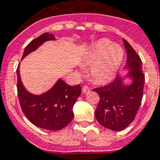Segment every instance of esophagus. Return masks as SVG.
<instances>
[{
  "instance_id": "obj_1",
  "label": "esophagus",
  "mask_w": 160,
  "mask_h": 160,
  "mask_svg": "<svg viewBox=\"0 0 160 160\" xmlns=\"http://www.w3.org/2000/svg\"><path fill=\"white\" fill-rule=\"evenodd\" d=\"M89 91H90V88L88 87H87V86H84V87H82V92H83V93H88Z\"/></svg>"
}]
</instances>
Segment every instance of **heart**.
Returning <instances> with one entry per match:
<instances>
[{
	"label": "heart",
	"instance_id": "heart-1",
	"mask_svg": "<svg viewBox=\"0 0 160 160\" xmlns=\"http://www.w3.org/2000/svg\"><path fill=\"white\" fill-rule=\"evenodd\" d=\"M124 56L123 49L118 43H111L108 39H101L92 46L85 58V64L90 65L92 80L104 83L116 75Z\"/></svg>",
	"mask_w": 160,
	"mask_h": 160
}]
</instances>
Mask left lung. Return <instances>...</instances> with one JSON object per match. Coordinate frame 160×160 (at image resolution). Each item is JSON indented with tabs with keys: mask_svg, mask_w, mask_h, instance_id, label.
<instances>
[{
	"mask_svg": "<svg viewBox=\"0 0 160 160\" xmlns=\"http://www.w3.org/2000/svg\"><path fill=\"white\" fill-rule=\"evenodd\" d=\"M127 51L126 68L124 77L129 78V85L123 84V76H118L111 83L93 89L99 95V103L95 111V117L99 123L114 131H121L134 120L140 108L143 95L145 75L142 62L133 47L123 39Z\"/></svg>",
	"mask_w": 160,
	"mask_h": 160,
	"instance_id": "left-lung-1",
	"label": "left lung"
}]
</instances>
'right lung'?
Here are the masks:
<instances>
[{"label": "right lung", "instance_id": "add662e5", "mask_svg": "<svg viewBox=\"0 0 160 160\" xmlns=\"http://www.w3.org/2000/svg\"><path fill=\"white\" fill-rule=\"evenodd\" d=\"M55 39L53 34H42L26 46L22 59L44 42ZM19 67L17 68V91L19 104L27 119L37 127L48 130H60L68 126L73 118V104L81 93L80 85L69 86L59 79L44 93L32 94L23 86Z\"/></svg>", "mask_w": 160, "mask_h": 160}]
</instances>
